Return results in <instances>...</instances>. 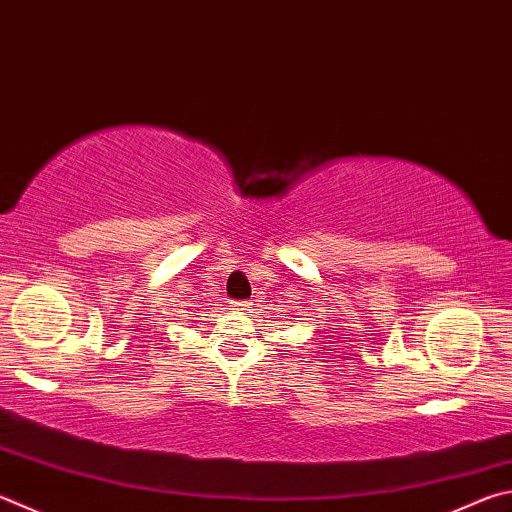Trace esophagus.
<instances>
[{"instance_id": "1", "label": "esophagus", "mask_w": 512, "mask_h": 512, "mask_svg": "<svg viewBox=\"0 0 512 512\" xmlns=\"http://www.w3.org/2000/svg\"><path fill=\"white\" fill-rule=\"evenodd\" d=\"M230 306H232V311H235V313H246L250 304L246 300H232Z\"/></svg>"}]
</instances>
